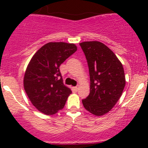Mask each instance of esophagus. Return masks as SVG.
<instances>
[{"mask_svg":"<svg viewBox=\"0 0 148 148\" xmlns=\"http://www.w3.org/2000/svg\"><path fill=\"white\" fill-rule=\"evenodd\" d=\"M74 90L76 91V92H77V91H78V89H79V86H74Z\"/></svg>","mask_w":148,"mask_h":148,"instance_id":"obj_1","label":"esophagus"}]
</instances>
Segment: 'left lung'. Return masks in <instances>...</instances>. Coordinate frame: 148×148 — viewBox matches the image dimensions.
I'll return each instance as SVG.
<instances>
[{
    "mask_svg": "<svg viewBox=\"0 0 148 148\" xmlns=\"http://www.w3.org/2000/svg\"><path fill=\"white\" fill-rule=\"evenodd\" d=\"M90 77V93L82 104L87 111L102 116L113 108L125 86L124 69L111 49L99 41L80 43Z\"/></svg>",
    "mask_w": 148,
    "mask_h": 148,
    "instance_id": "8db88e82",
    "label": "left lung"
}]
</instances>
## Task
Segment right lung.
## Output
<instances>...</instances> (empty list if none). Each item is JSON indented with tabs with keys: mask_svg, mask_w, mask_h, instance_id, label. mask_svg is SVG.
<instances>
[{
	"mask_svg": "<svg viewBox=\"0 0 148 148\" xmlns=\"http://www.w3.org/2000/svg\"><path fill=\"white\" fill-rule=\"evenodd\" d=\"M77 50L74 44L49 42L31 58L23 86L30 101L41 112L54 114L64 107L71 91L64 84L59 66Z\"/></svg>",
	"mask_w": 148,
	"mask_h": 148,
	"instance_id": "1",
	"label": "right lung"
}]
</instances>
